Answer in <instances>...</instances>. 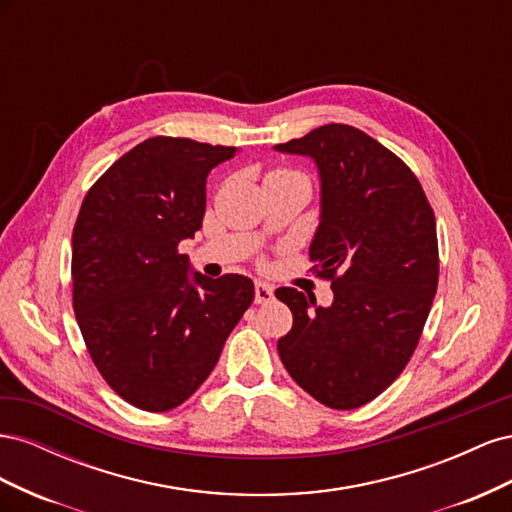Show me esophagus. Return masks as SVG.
Masks as SVG:
<instances>
[{
    "mask_svg": "<svg viewBox=\"0 0 512 512\" xmlns=\"http://www.w3.org/2000/svg\"><path fill=\"white\" fill-rule=\"evenodd\" d=\"M254 301H256L258 305L271 303V301H273V286H271V284H265V282H256Z\"/></svg>",
    "mask_w": 512,
    "mask_h": 512,
    "instance_id": "obj_1",
    "label": "esophagus"
}]
</instances>
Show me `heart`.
I'll list each match as a JSON object with an SVG mask.
<instances>
[{"instance_id":"heart-1","label":"heart","mask_w":512,"mask_h":512,"mask_svg":"<svg viewBox=\"0 0 512 512\" xmlns=\"http://www.w3.org/2000/svg\"><path fill=\"white\" fill-rule=\"evenodd\" d=\"M282 173H288V170H275V173H271V175H282Z\"/></svg>"}]
</instances>
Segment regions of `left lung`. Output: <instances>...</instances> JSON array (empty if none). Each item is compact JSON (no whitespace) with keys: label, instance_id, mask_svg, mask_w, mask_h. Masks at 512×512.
I'll list each match as a JSON object with an SVG mask.
<instances>
[{"label":"left lung","instance_id":"left-lung-1","mask_svg":"<svg viewBox=\"0 0 512 512\" xmlns=\"http://www.w3.org/2000/svg\"><path fill=\"white\" fill-rule=\"evenodd\" d=\"M275 149L318 166L322 211L309 258L335 294L320 307L297 288H277L292 312L277 352L320 404L365 406L397 380L421 339L438 290L436 215L408 164L346 123Z\"/></svg>","mask_w":512,"mask_h":512}]
</instances>
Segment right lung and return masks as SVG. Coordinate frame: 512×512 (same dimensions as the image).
<instances>
[{
	"label": "right lung",
	"mask_w": 512,
	"mask_h": 512,
	"mask_svg": "<svg viewBox=\"0 0 512 512\" xmlns=\"http://www.w3.org/2000/svg\"><path fill=\"white\" fill-rule=\"evenodd\" d=\"M237 147L153 136L91 185L72 232V307L91 361L128 404L166 412L218 363L254 301L243 275H188L213 166Z\"/></svg>",
	"instance_id": "1"
}]
</instances>
